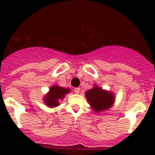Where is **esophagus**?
<instances>
[{
    "label": "esophagus",
    "instance_id": "esophagus-1",
    "mask_svg": "<svg viewBox=\"0 0 155 155\" xmlns=\"http://www.w3.org/2000/svg\"><path fill=\"white\" fill-rule=\"evenodd\" d=\"M80 91H81L80 87H76V88L74 89V92L76 93V94H79V93H80Z\"/></svg>",
    "mask_w": 155,
    "mask_h": 155
}]
</instances>
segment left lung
Segmentation results:
<instances>
[{"label":"left lung","mask_w":155,"mask_h":155,"mask_svg":"<svg viewBox=\"0 0 155 155\" xmlns=\"http://www.w3.org/2000/svg\"><path fill=\"white\" fill-rule=\"evenodd\" d=\"M85 98L95 113H101L112 108L116 98L114 93L102 89L97 84H94L92 88L85 91Z\"/></svg>","instance_id":"left-lung-1"}]
</instances>
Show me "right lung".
<instances>
[{"label":"right lung","instance_id":"right-lung-1","mask_svg":"<svg viewBox=\"0 0 155 155\" xmlns=\"http://www.w3.org/2000/svg\"><path fill=\"white\" fill-rule=\"evenodd\" d=\"M69 88L61 87L59 85H52L50 90L43 97V102L45 105L49 108L57 107L60 105V101L65 98L66 94L70 93Z\"/></svg>","mask_w":155,"mask_h":155}]
</instances>
